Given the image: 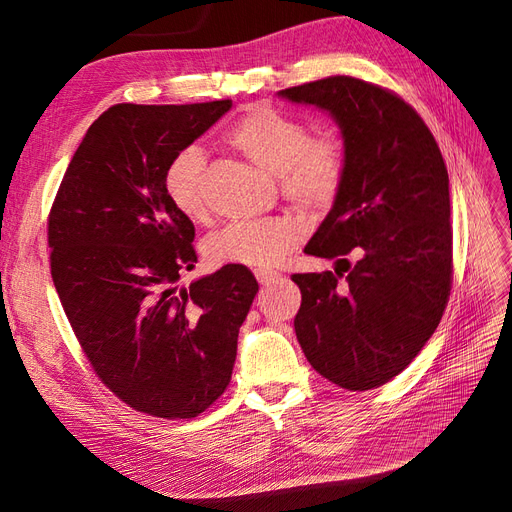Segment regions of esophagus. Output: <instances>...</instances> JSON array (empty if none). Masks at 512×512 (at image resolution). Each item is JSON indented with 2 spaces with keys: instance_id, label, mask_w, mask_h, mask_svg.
<instances>
[{
  "instance_id": "34e87169",
  "label": "esophagus",
  "mask_w": 512,
  "mask_h": 512,
  "mask_svg": "<svg viewBox=\"0 0 512 512\" xmlns=\"http://www.w3.org/2000/svg\"><path fill=\"white\" fill-rule=\"evenodd\" d=\"M256 273V280H258V284H262V286H269L271 282H275V280H280V273L277 271H267V269H256L254 271Z\"/></svg>"
}]
</instances>
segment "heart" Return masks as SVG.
Returning a JSON list of instances; mask_svg holds the SVG:
<instances>
[{
	"mask_svg": "<svg viewBox=\"0 0 512 512\" xmlns=\"http://www.w3.org/2000/svg\"><path fill=\"white\" fill-rule=\"evenodd\" d=\"M226 141L258 168L280 179L282 194L301 209L329 207L342 188L346 160L342 143L333 134L309 136L305 123L280 108L256 104L232 123ZM205 156L198 147H185L168 162L164 192L183 218L203 222L207 200L203 192ZM299 215L228 224L205 241L211 265H241L273 269L305 235Z\"/></svg>",
	"mask_w": 512,
	"mask_h": 512,
	"instance_id": "heart-1",
	"label": "heart"
}]
</instances>
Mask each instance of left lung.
<instances>
[{
	"label": "left lung",
	"instance_id": "obj_1",
	"mask_svg": "<svg viewBox=\"0 0 512 512\" xmlns=\"http://www.w3.org/2000/svg\"><path fill=\"white\" fill-rule=\"evenodd\" d=\"M277 96L327 111L346 160L333 209L305 245V254L337 258V267L292 275L301 288L294 331L322 378L348 391L376 389L423 350L451 294V196L440 147L408 102L352 76ZM348 253L360 256L354 266Z\"/></svg>",
	"mask_w": 512,
	"mask_h": 512
}]
</instances>
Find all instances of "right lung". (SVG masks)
Returning <instances> with one entry per match:
<instances>
[{
	"label": "right lung",
	"mask_w": 512,
	"mask_h": 512,
	"mask_svg": "<svg viewBox=\"0 0 512 512\" xmlns=\"http://www.w3.org/2000/svg\"><path fill=\"white\" fill-rule=\"evenodd\" d=\"M232 100L115 104L91 123L49 213L51 275L98 378L138 412L192 418L230 382L258 292L226 265L188 288L194 224L164 192L168 162Z\"/></svg>",
	"instance_id": "obj_1"
}]
</instances>
